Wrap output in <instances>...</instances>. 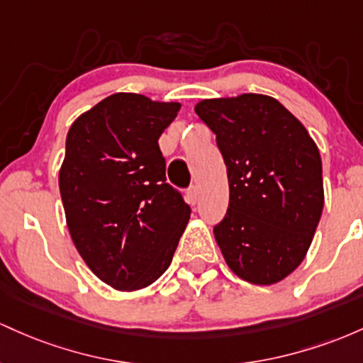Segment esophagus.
<instances>
[{"label":"esophagus","instance_id":"obj_1","mask_svg":"<svg viewBox=\"0 0 363 363\" xmlns=\"http://www.w3.org/2000/svg\"><path fill=\"white\" fill-rule=\"evenodd\" d=\"M186 195H189V202L190 203H197L199 202V197H201V192H199V186H190L189 192H186Z\"/></svg>","mask_w":363,"mask_h":363}]
</instances>
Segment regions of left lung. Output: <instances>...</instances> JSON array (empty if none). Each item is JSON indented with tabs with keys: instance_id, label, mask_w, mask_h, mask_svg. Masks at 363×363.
<instances>
[{
	"instance_id": "1",
	"label": "left lung",
	"mask_w": 363,
	"mask_h": 363,
	"mask_svg": "<svg viewBox=\"0 0 363 363\" xmlns=\"http://www.w3.org/2000/svg\"><path fill=\"white\" fill-rule=\"evenodd\" d=\"M195 113L216 133L230 206L214 228L228 267L271 286L302 264L324 207L323 161L302 121L266 94L202 99Z\"/></svg>"
}]
</instances>
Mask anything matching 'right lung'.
I'll return each mask as SVG.
<instances>
[{
    "instance_id": "1",
    "label": "right lung",
    "mask_w": 363,
    "mask_h": 363,
    "mask_svg": "<svg viewBox=\"0 0 363 363\" xmlns=\"http://www.w3.org/2000/svg\"><path fill=\"white\" fill-rule=\"evenodd\" d=\"M180 103L116 92L77 118L67 135L60 194L87 267L118 291H138L169 267L190 219L166 183L161 133Z\"/></svg>"
}]
</instances>
